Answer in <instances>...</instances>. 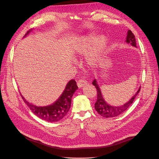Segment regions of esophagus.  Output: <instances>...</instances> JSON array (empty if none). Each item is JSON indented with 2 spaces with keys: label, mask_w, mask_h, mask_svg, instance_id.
<instances>
[{
  "label": "esophagus",
  "mask_w": 159,
  "mask_h": 159,
  "mask_svg": "<svg viewBox=\"0 0 159 159\" xmlns=\"http://www.w3.org/2000/svg\"><path fill=\"white\" fill-rule=\"evenodd\" d=\"M77 84H78V88H81V87H83L84 85L87 84L88 81L84 79H80L78 81H77Z\"/></svg>",
  "instance_id": "34e87169"
}]
</instances>
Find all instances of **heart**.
Returning <instances> with one entry per match:
<instances>
[{
  "label": "heart",
  "mask_w": 159,
  "mask_h": 159,
  "mask_svg": "<svg viewBox=\"0 0 159 159\" xmlns=\"http://www.w3.org/2000/svg\"><path fill=\"white\" fill-rule=\"evenodd\" d=\"M93 41L94 42L92 47L85 57L86 63L90 66H93L98 63L101 54L105 49L106 46V39L105 36H99L95 40L94 36H88L80 40L74 47L75 54L77 55H82L88 51Z\"/></svg>",
  "instance_id": "heart-1"
}]
</instances>
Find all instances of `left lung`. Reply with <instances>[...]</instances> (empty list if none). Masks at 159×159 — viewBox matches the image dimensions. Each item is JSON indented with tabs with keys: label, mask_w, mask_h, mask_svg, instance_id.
<instances>
[{
	"label": "left lung",
	"mask_w": 159,
	"mask_h": 159,
	"mask_svg": "<svg viewBox=\"0 0 159 159\" xmlns=\"http://www.w3.org/2000/svg\"><path fill=\"white\" fill-rule=\"evenodd\" d=\"M126 42L129 43V44H132V46H136L135 36H134L133 33L131 30H129L127 32ZM92 84L95 86L96 89H97V101H96V102L95 103V109L97 111L98 114H99L102 117L105 118L114 117L118 116L119 115L121 114L125 111H126L130 106H131L133 102V101L135 99L136 96L137 95V94L139 93L141 89V88H139V89L137 91V92L134 95L133 97L130 99L127 103H125L123 105H121V106L116 107L111 106V105H108L105 102L102 95V92H101L100 88H99L95 80H93Z\"/></svg>",
	"instance_id": "1"
}]
</instances>
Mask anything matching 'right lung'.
I'll return each instance as SVG.
<instances>
[{
    "label": "right lung",
    "mask_w": 159,
    "mask_h": 159,
    "mask_svg": "<svg viewBox=\"0 0 159 159\" xmlns=\"http://www.w3.org/2000/svg\"><path fill=\"white\" fill-rule=\"evenodd\" d=\"M30 31H28L27 34ZM78 88L76 81L74 79L71 80L66 85L64 92L60 95L58 99L53 104L45 107L36 106L28 102L22 95L21 97L32 112L34 113L37 117L48 122H57L63 119L68 113L71 107V98L75 91Z\"/></svg>",
    "instance_id": "obj_1"
}]
</instances>
